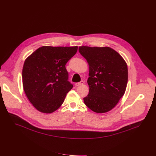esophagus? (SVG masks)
Segmentation results:
<instances>
[{
    "label": "esophagus",
    "instance_id": "1",
    "mask_svg": "<svg viewBox=\"0 0 156 156\" xmlns=\"http://www.w3.org/2000/svg\"><path fill=\"white\" fill-rule=\"evenodd\" d=\"M84 84V81H81L80 82H78V83H75V86L76 87H79V86H81L82 85Z\"/></svg>",
    "mask_w": 156,
    "mask_h": 156
}]
</instances>
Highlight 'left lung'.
<instances>
[{
  "mask_svg": "<svg viewBox=\"0 0 156 156\" xmlns=\"http://www.w3.org/2000/svg\"><path fill=\"white\" fill-rule=\"evenodd\" d=\"M79 52L89 65V93L85 104L98 113L115 107L126 92L128 68L126 61L113 49L80 46Z\"/></svg>",
  "mask_w": 156,
  "mask_h": 156,
  "instance_id": "left-lung-1",
  "label": "left lung"
}]
</instances>
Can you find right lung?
<instances>
[{
  "instance_id": "right-lung-1",
  "label": "right lung",
  "mask_w": 156,
  "mask_h": 156,
  "mask_svg": "<svg viewBox=\"0 0 156 156\" xmlns=\"http://www.w3.org/2000/svg\"><path fill=\"white\" fill-rule=\"evenodd\" d=\"M78 46L39 48L25 60L23 85L26 95L36 109L44 113L58 110L73 85L65 65Z\"/></svg>"
}]
</instances>
